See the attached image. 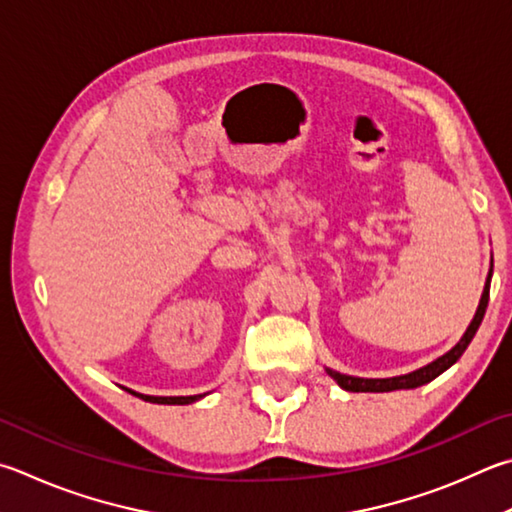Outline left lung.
<instances>
[{
  "label": "left lung",
  "mask_w": 512,
  "mask_h": 512,
  "mask_svg": "<svg viewBox=\"0 0 512 512\" xmlns=\"http://www.w3.org/2000/svg\"><path fill=\"white\" fill-rule=\"evenodd\" d=\"M488 297H490V275H488L486 286H483V295H481L479 309L475 313V318H472L468 331L463 333V338L448 353H445V356L430 362V365L423 367V369H416V371H412V374L396 376V378H353V376L338 374V371H333V369H327L329 376L336 380V383L342 389H347V392H394V389H414V387H421L425 383H430V380H434L436 376L443 374L445 369L452 367L454 362L461 358V353L468 349L470 340L475 338V333H477L479 324L483 320V315H486Z\"/></svg>",
  "instance_id": "8db88e82"
}]
</instances>
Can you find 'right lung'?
Instances as JSON below:
<instances>
[{
    "label": "right lung",
    "mask_w": 512,
    "mask_h": 512,
    "mask_svg": "<svg viewBox=\"0 0 512 512\" xmlns=\"http://www.w3.org/2000/svg\"><path fill=\"white\" fill-rule=\"evenodd\" d=\"M136 396H141L147 403H161V405H188L201 398V396H143V394H136Z\"/></svg>",
    "instance_id": "1"
}]
</instances>
